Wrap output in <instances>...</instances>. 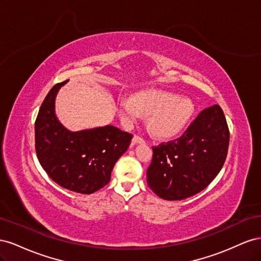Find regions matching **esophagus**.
Returning <instances> with one entry per match:
<instances>
[{
	"label": "esophagus",
	"instance_id": "34e87169",
	"mask_svg": "<svg viewBox=\"0 0 261 261\" xmlns=\"http://www.w3.org/2000/svg\"><path fill=\"white\" fill-rule=\"evenodd\" d=\"M132 144L133 145H138V144H145V140L141 138V137H138V136H134L133 140H132Z\"/></svg>",
	"mask_w": 261,
	"mask_h": 261
}]
</instances>
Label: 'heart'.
<instances>
[{
  "label": "heart",
  "instance_id": "heart-1",
  "mask_svg": "<svg viewBox=\"0 0 261 261\" xmlns=\"http://www.w3.org/2000/svg\"><path fill=\"white\" fill-rule=\"evenodd\" d=\"M116 110L125 127L148 116L150 134L161 140L175 138L185 132L196 112L191 99L159 89H146L132 97L118 98Z\"/></svg>",
  "mask_w": 261,
  "mask_h": 261
}]
</instances>
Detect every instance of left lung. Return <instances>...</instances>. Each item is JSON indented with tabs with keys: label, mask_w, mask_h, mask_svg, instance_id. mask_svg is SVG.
<instances>
[{
	"label": "left lung",
	"mask_w": 261,
	"mask_h": 261,
	"mask_svg": "<svg viewBox=\"0 0 261 261\" xmlns=\"http://www.w3.org/2000/svg\"><path fill=\"white\" fill-rule=\"evenodd\" d=\"M228 141L222 109L216 105L203 110L180 138L152 148L148 186L165 200H181L198 194L222 169Z\"/></svg>",
	"instance_id": "left-lung-1"
}]
</instances>
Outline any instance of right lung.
<instances>
[{
  "label": "right lung",
  "mask_w": 261,
  "mask_h": 261,
  "mask_svg": "<svg viewBox=\"0 0 261 261\" xmlns=\"http://www.w3.org/2000/svg\"><path fill=\"white\" fill-rule=\"evenodd\" d=\"M68 81L46 94L35 124L38 160L55 183L68 191L92 194L106 186L133 135L113 125L72 132L55 114V99Z\"/></svg>",
  "instance_id": "obj_1"
}]
</instances>
